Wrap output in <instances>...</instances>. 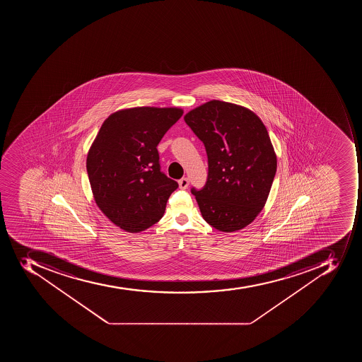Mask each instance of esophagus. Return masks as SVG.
I'll list each match as a JSON object with an SVG mask.
<instances>
[{
	"mask_svg": "<svg viewBox=\"0 0 362 362\" xmlns=\"http://www.w3.org/2000/svg\"><path fill=\"white\" fill-rule=\"evenodd\" d=\"M188 185H189V180L187 179V177H183V179L180 180V181H179L180 189H182V190H185V189L188 188Z\"/></svg>",
	"mask_w": 362,
	"mask_h": 362,
	"instance_id": "obj_1",
	"label": "esophagus"
}]
</instances>
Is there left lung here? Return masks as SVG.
<instances>
[{
	"label": "left lung",
	"instance_id": "left-lung-1",
	"mask_svg": "<svg viewBox=\"0 0 362 362\" xmlns=\"http://www.w3.org/2000/svg\"><path fill=\"white\" fill-rule=\"evenodd\" d=\"M185 121L205 145L208 179L196 196L208 224L222 232L243 230L265 207L277 158L265 124L255 112L213 100Z\"/></svg>",
	"mask_w": 362,
	"mask_h": 362
}]
</instances>
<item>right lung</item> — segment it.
<instances>
[{
    "label": "right lung",
    "mask_w": 362,
    "mask_h": 362,
    "mask_svg": "<svg viewBox=\"0 0 362 362\" xmlns=\"http://www.w3.org/2000/svg\"><path fill=\"white\" fill-rule=\"evenodd\" d=\"M180 107L122 108L103 122L87 155L97 207L130 233L158 222L177 183L160 172L157 145L182 117Z\"/></svg>",
    "instance_id": "1"
}]
</instances>
